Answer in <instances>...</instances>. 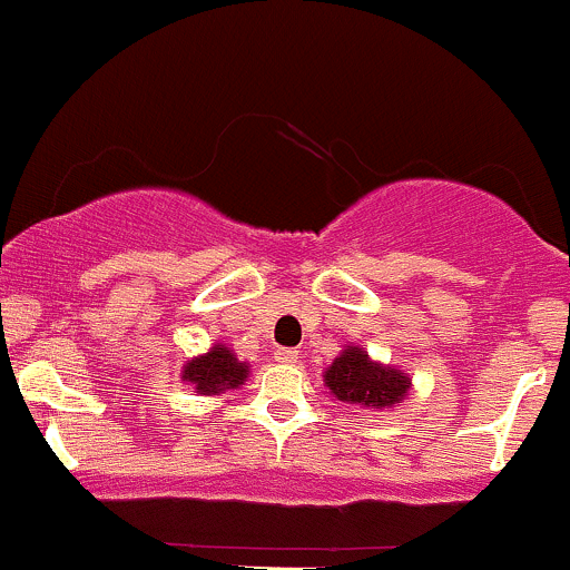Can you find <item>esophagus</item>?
<instances>
[{
	"label": "esophagus",
	"instance_id": "esophagus-1",
	"mask_svg": "<svg viewBox=\"0 0 570 570\" xmlns=\"http://www.w3.org/2000/svg\"><path fill=\"white\" fill-rule=\"evenodd\" d=\"M297 351L294 348H278L276 351V362H281V364H297Z\"/></svg>",
	"mask_w": 570,
	"mask_h": 570
}]
</instances>
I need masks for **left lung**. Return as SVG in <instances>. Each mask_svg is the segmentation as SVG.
Wrapping results in <instances>:
<instances>
[{
  "instance_id": "left-lung-1",
  "label": "left lung",
  "mask_w": 570,
  "mask_h": 570,
  "mask_svg": "<svg viewBox=\"0 0 570 570\" xmlns=\"http://www.w3.org/2000/svg\"><path fill=\"white\" fill-rule=\"evenodd\" d=\"M326 389L335 394L340 402L358 404V407H389L399 399L407 396L410 381L404 372L370 362L362 348H348L332 362L324 375Z\"/></svg>"
}]
</instances>
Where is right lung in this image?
<instances>
[{
  "label": "right lung",
  "instance_id": "1",
  "mask_svg": "<svg viewBox=\"0 0 570 570\" xmlns=\"http://www.w3.org/2000/svg\"><path fill=\"white\" fill-rule=\"evenodd\" d=\"M246 375V364L219 345H214L206 356L193 358L185 367V381L193 383L198 394H222L225 389H238Z\"/></svg>",
  "mask_w": 570,
  "mask_h": 570
}]
</instances>
